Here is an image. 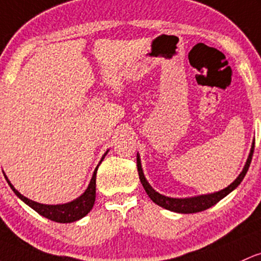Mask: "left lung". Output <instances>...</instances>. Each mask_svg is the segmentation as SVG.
Wrapping results in <instances>:
<instances>
[{
  "mask_svg": "<svg viewBox=\"0 0 261 261\" xmlns=\"http://www.w3.org/2000/svg\"><path fill=\"white\" fill-rule=\"evenodd\" d=\"M254 145L255 142L253 141L251 144V148L250 152H249L248 160L245 162L244 168H243L242 172L239 173V176L234 179L228 187H225L224 190H220L218 192H214V193H210V194H200V196H194V197H188V198H172V197H167L163 196V194L159 193L151 187L150 183L147 182L146 179L144 171H142V166H141V159H140V154L137 153V171H139V177L140 181H141L142 186H144L146 193L147 196L152 199V202L156 203L157 205L160 207L165 208V210H168L171 212H176V213H183V214H190V213H197V212H202L211 208L212 205L217 204L220 199L224 198L225 196H228L231 191H234L238 186L240 185V182L243 181V178L247 174L249 166H250L251 162V157H253V152H254Z\"/></svg>",
  "mask_w": 261,
  "mask_h": 261,
  "instance_id": "8db88e82",
  "label": "left lung"
}]
</instances>
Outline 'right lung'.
Masks as SVG:
<instances>
[{
	"label": "right lung",
	"instance_id": "1",
	"mask_svg": "<svg viewBox=\"0 0 261 261\" xmlns=\"http://www.w3.org/2000/svg\"><path fill=\"white\" fill-rule=\"evenodd\" d=\"M108 152L109 150L104 153V156L101 157L99 165L101 163L102 160L105 159ZM99 165L96 166L95 171H94L93 173V177H91L90 179V183H89L88 188L85 190L84 193H83L82 196H79L78 198L71 200V202L63 203V204H43V203H38L34 202L32 199H28L27 197H24L23 194L19 193V192L13 187V185L10 182V179L7 178L6 174L5 178L8 185H10V187L12 188V191L16 193V196L21 200H23L25 204L30 205V207L36 211L37 213H39L41 216L57 223H71L82 219L83 217L87 216L89 212L91 211V208H93L96 197V171H98Z\"/></svg>",
	"mask_w": 261,
	"mask_h": 261
}]
</instances>
